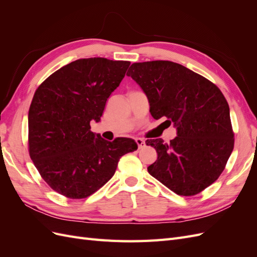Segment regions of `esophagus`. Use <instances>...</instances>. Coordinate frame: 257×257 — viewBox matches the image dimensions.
Wrapping results in <instances>:
<instances>
[{"mask_svg":"<svg viewBox=\"0 0 257 257\" xmlns=\"http://www.w3.org/2000/svg\"><path fill=\"white\" fill-rule=\"evenodd\" d=\"M136 144L138 145V149H144L146 147V143L142 138H136Z\"/></svg>","mask_w":257,"mask_h":257,"instance_id":"1","label":"esophagus"}]
</instances>
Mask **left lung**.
<instances>
[{"label":"left lung","instance_id":"1","mask_svg":"<svg viewBox=\"0 0 257 257\" xmlns=\"http://www.w3.org/2000/svg\"><path fill=\"white\" fill-rule=\"evenodd\" d=\"M126 75L145 92L153 118L164 116L177 128L169 144L162 138L146 142L158 152L149 174L182 196L211 185L234 149L229 107L220 89L170 61L133 63Z\"/></svg>","mask_w":257,"mask_h":257}]
</instances>
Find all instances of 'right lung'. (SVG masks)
Instances as JSON below:
<instances>
[{
  "label": "right lung",
  "mask_w": 257,
  "mask_h": 257,
  "mask_svg": "<svg viewBox=\"0 0 257 257\" xmlns=\"http://www.w3.org/2000/svg\"><path fill=\"white\" fill-rule=\"evenodd\" d=\"M131 62L79 59L51 74L35 91L29 110V152L52 190L85 198L114 175L122 155L137 150L131 138L108 142L91 132Z\"/></svg>",
  "instance_id": "add662e5"
}]
</instances>
